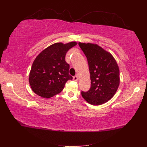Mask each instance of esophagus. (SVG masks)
Listing matches in <instances>:
<instances>
[{
    "label": "esophagus",
    "mask_w": 147,
    "mask_h": 147,
    "mask_svg": "<svg viewBox=\"0 0 147 147\" xmlns=\"http://www.w3.org/2000/svg\"><path fill=\"white\" fill-rule=\"evenodd\" d=\"M73 80H74V81H78V76H74V77H73Z\"/></svg>",
    "instance_id": "34e87169"
}]
</instances>
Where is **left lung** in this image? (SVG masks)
Returning <instances> with one entry per match:
<instances>
[{
	"instance_id": "left-lung-1",
	"label": "left lung",
	"mask_w": 147,
	"mask_h": 147,
	"mask_svg": "<svg viewBox=\"0 0 147 147\" xmlns=\"http://www.w3.org/2000/svg\"><path fill=\"white\" fill-rule=\"evenodd\" d=\"M86 55L89 68L91 87L82 92L83 98L90 104L99 105L110 100L120 84L118 64L111 54L94 43H79Z\"/></svg>"
}]
</instances>
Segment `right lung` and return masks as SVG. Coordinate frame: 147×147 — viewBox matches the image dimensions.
I'll return each instance as SVG.
<instances>
[{"instance_id": "1", "label": "right lung", "mask_w": 147, "mask_h": 147, "mask_svg": "<svg viewBox=\"0 0 147 147\" xmlns=\"http://www.w3.org/2000/svg\"><path fill=\"white\" fill-rule=\"evenodd\" d=\"M76 45V42L55 43L36 57L29 74L30 85L36 94L51 98L63 90L68 80L73 79L65 58L67 51Z\"/></svg>"}]
</instances>
